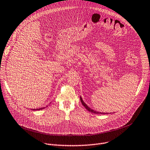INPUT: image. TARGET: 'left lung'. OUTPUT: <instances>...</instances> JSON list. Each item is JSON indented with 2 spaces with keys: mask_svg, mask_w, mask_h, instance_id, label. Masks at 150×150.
<instances>
[{
  "mask_svg": "<svg viewBox=\"0 0 150 150\" xmlns=\"http://www.w3.org/2000/svg\"><path fill=\"white\" fill-rule=\"evenodd\" d=\"M80 100H81V103H82V104L83 105V106L86 108V110H87V111H88L89 112H92V113H94V114H109V113L108 112H98V111H94V110H92V109H91L90 107H88L86 103H85V102L83 101V100L82 99V98L81 97H80ZM111 114V113H110Z\"/></svg>",
  "mask_w": 150,
  "mask_h": 150,
  "instance_id": "obj_1",
  "label": "left lung"
}]
</instances>
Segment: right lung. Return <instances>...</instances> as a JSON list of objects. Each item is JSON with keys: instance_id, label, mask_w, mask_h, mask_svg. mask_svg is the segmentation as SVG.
I'll use <instances>...</instances> for the list:
<instances>
[{"instance_id": "obj_1", "label": "right lung", "mask_w": 150, "mask_h": 150, "mask_svg": "<svg viewBox=\"0 0 150 150\" xmlns=\"http://www.w3.org/2000/svg\"><path fill=\"white\" fill-rule=\"evenodd\" d=\"M48 106H45V107H43V108H38V109H33V110H32H32H33V111H36V110H43V109H44L45 108H46V107H47Z\"/></svg>"}]
</instances>
